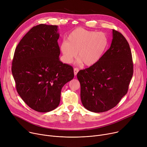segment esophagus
<instances>
[{"mask_svg": "<svg viewBox=\"0 0 147 147\" xmlns=\"http://www.w3.org/2000/svg\"><path fill=\"white\" fill-rule=\"evenodd\" d=\"M79 68H74V74L75 76L77 75V74L78 72H79Z\"/></svg>", "mask_w": 147, "mask_h": 147, "instance_id": "esophagus-1", "label": "esophagus"}]
</instances>
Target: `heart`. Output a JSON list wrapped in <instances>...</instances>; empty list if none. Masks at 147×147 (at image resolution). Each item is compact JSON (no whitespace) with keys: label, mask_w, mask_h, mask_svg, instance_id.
I'll return each instance as SVG.
<instances>
[{"label":"heart","mask_w":147,"mask_h":147,"mask_svg":"<svg viewBox=\"0 0 147 147\" xmlns=\"http://www.w3.org/2000/svg\"><path fill=\"white\" fill-rule=\"evenodd\" d=\"M67 40L60 46L64 61L67 64L72 62L78 53V62H83L86 66L93 65L101 59L108 45V39L105 33L82 28L73 30Z\"/></svg>","instance_id":"obj_1"}]
</instances>
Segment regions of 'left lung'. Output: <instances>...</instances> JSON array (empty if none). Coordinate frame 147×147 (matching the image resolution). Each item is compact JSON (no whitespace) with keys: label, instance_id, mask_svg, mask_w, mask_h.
Listing matches in <instances>:
<instances>
[{"label":"left lung","instance_id":"1","mask_svg":"<svg viewBox=\"0 0 147 147\" xmlns=\"http://www.w3.org/2000/svg\"><path fill=\"white\" fill-rule=\"evenodd\" d=\"M111 47L93 65L77 74L85 108L93 112L109 111L127 93L134 65L129 45L119 32L112 29Z\"/></svg>","mask_w":147,"mask_h":147}]
</instances>
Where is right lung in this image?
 Returning a JSON list of instances; mask_svg holds the SVG:
<instances>
[{
	"label": "right lung",
	"mask_w": 147,
	"mask_h": 147,
	"mask_svg": "<svg viewBox=\"0 0 147 147\" xmlns=\"http://www.w3.org/2000/svg\"><path fill=\"white\" fill-rule=\"evenodd\" d=\"M57 25L32 28L17 45L12 63L16 90L25 103L39 112L55 109L64 85L74 77L72 66L59 58Z\"/></svg>",
	"instance_id": "1"
}]
</instances>
